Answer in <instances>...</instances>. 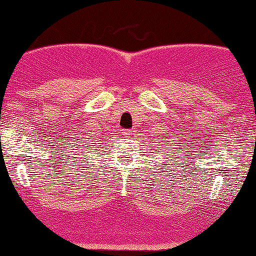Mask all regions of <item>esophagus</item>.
I'll return each mask as SVG.
<instances>
[{
	"instance_id": "esophagus-1",
	"label": "esophagus",
	"mask_w": 256,
	"mask_h": 256,
	"mask_svg": "<svg viewBox=\"0 0 256 256\" xmlns=\"http://www.w3.org/2000/svg\"><path fill=\"white\" fill-rule=\"evenodd\" d=\"M134 132L135 130H132V129H127V130H124V135L127 136V138H132V136L134 135Z\"/></svg>"
}]
</instances>
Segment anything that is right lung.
Listing matches in <instances>:
<instances>
[{
  "label": "right lung",
  "instance_id": "add662e5",
  "mask_svg": "<svg viewBox=\"0 0 256 256\" xmlns=\"http://www.w3.org/2000/svg\"><path fill=\"white\" fill-rule=\"evenodd\" d=\"M85 146H84V148H85Z\"/></svg>",
  "mask_w": 256,
  "mask_h": 256
}]
</instances>
